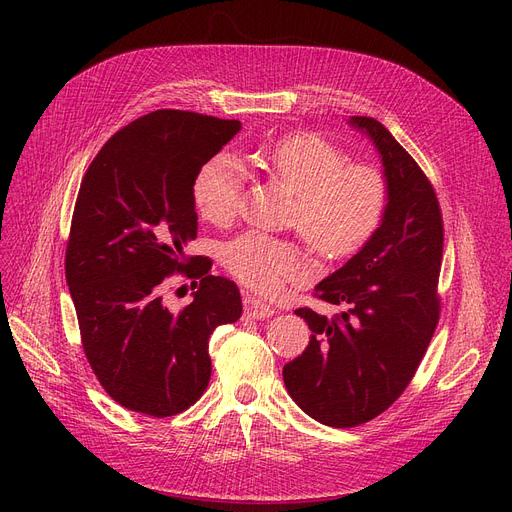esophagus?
I'll return each instance as SVG.
<instances>
[{"label": "esophagus", "instance_id": "34e87169", "mask_svg": "<svg viewBox=\"0 0 512 512\" xmlns=\"http://www.w3.org/2000/svg\"><path fill=\"white\" fill-rule=\"evenodd\" d=\"M242 307H245V313L249 315V317H253V319H265V317H272L274 315V307L272 305H267L265 301H261V299H257L255 294H245V297H242Z\"/></svg>", "mask_w": 512, "mask_h": 512}]
</instances>
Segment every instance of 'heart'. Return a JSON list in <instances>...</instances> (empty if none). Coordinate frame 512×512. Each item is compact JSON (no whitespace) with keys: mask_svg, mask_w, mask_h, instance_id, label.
Masks as SVG:
<instances>
[{"mask_svg":"<svg viewBox=\"0 0 512 512\" xmlns=\"http://www.w3.org/2000/svg\"><path fill=\"white\" fill-rule=\"evenodd\" d=\"M249 161L297 193L290 224L330 259L357 253L380 228L388 182L367 161H346V153L313 132L286 134L272 145L255 149ZM245 172L228 153H215L197 170L193 201L203 220L232 222L242 207ZM226 272L245 286L276 294L288 282L309 276L307 251L297 240L249 230L222 247Z\"/></svg>","mask_w":512,"mask_h":512,"instance_id":"heart-1","label":"heart"}]
</instances>
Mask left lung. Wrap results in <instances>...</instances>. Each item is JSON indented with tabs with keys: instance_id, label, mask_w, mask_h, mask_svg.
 <instances>
[{
	"instance_id": "obj_1",
	"label": "left lung",
	"mask_w": 512,
	"mask_h": 512,
	"mask_svg": "<svg viewBox=\"0 0 512 512\" xmlns=\"http://www.w3.org/2000/svg\"><path fill=\"white\" fill-rule=\"evenodd\" d=\"M378 147L388 182L380 228L338 272L315 286L313 297L346 305L334 317L309 307L301 315L309 344L284 365L292 400L315 421L355 427L382 415L407 390L440 319L444 222L425 172L388 128L353 116Z\"/></svg>"
}]
</instances>
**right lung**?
<instances>
[{"mask_svg": "<svg viewBox=\"0 0 512 512\" xmlns=\"http://www.w3.org/2000/svg\"><path fill=\"white\" fill-rule=\"evenodd\" d=\"M238 130V120L157 110L112 134L80 182L66 282L85 357L124 409L161 419L193 407L211 378L209 336L242 313L232 280L211 276L207 257H184L197 238L195 174ZM174 273L198 286L180 312L160 297Z\"/></svg>", "mask_w": 512, "mask_h": 512, "instance_id": "right-lung-1", "label": "right lung"}]
</instances>
